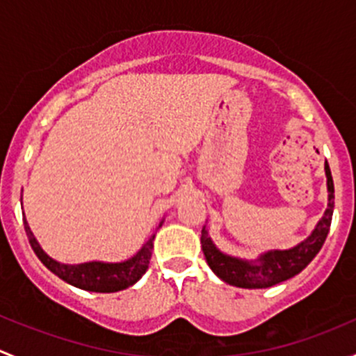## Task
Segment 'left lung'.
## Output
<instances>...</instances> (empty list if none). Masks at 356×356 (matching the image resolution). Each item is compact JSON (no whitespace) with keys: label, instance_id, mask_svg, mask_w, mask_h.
<instances>
[{"label":"left lung","instance_id":"8db88e82","mask_svg":"<svg viewBox=\"0 0 356 356\" xmlns=\"http://www.w3.org/2000/svg\"><path fill=\"white\" fill-rule=\"evenodd\" d=\"M325 175H327V191L329 203L324 217L318 220L317 227L310 236L300 245L289 250H272L260 254L258 260H241V258L224 254L208 236V231L203 227L201 231V248H203L207 264L218 277L231 286L246 289H261L270 288L282 281L294 277L300 274L308 264L321 251L325 238L331 227L332 211H334V182L327 161H325Z\"/></svg>","mask_w":356,"mask_h":356}]
</instances>
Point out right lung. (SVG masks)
Here are the masks:
<instances>
[{
	"mask_svg": "<svg viewBox=\"0 0 356 356\" xmlns=\"http://www.w3.org/2000/svg\"><path fill=\"white\" fill-rule=\"evenodd\" d=\"M161 224L163 222H160L158 227H161ZM24 225L29 243H31L32 250L38 254L39 260L53 274L58 275L60 279H63L68 284L84 291H92V293H117V291L129 288V286L136 284L143 277V274L148 270L149 260H152L153 239H155V236H152L146 241V245L134 257L125 261H120V264H105V261H88V264L79 265L60 264V261L53 260V258H49L42 251V248L35 241L34 234H32L31 227H29V224L25 220Z\"/></svg>",
	"mask_w": 356,
	"mask_h": 356,
	"instance_id": "1",
	"label": "right lung"
}]
</instances>
